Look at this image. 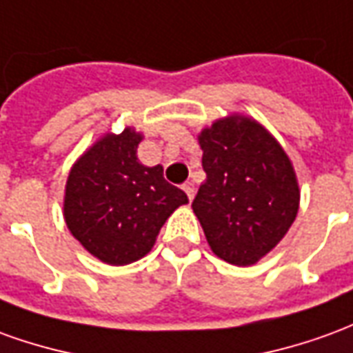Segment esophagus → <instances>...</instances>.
Segmentation results:
<instances>
[{
  "instance_id": "obj_1",
  "label": "esophagus",
  "mask_w": 353,
  "mask_h": 353,
  "mask_svg": "<svg viewBox=\"0 0 353 353\" xmlns=\"http://www.w3.org/2000/svg\"><path fill=\"white\" fill-rule=\"evenodd\" d=\"M183 191H185V194H187V199H189V201H193V196H194L193 183H189V181H187V183H183Z\"/></svg>"
}]
</instances>
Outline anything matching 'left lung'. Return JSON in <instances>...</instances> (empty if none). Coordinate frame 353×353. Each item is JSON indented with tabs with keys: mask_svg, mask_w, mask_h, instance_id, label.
<instances>
[{
	"mask_svg": "<svg viewBox=\"0 0 353 353\" xmlns=\"http://www.w3.org/2000/svg\"><path fill=\"white\" fill-rule=\"evenodd\" d=\"M206 181L193 212L216 256L252 265L285 236L296 218V176L262 125L248 118L218 120L199 137Z\"/></svg>",
	"mask_w": 353,
	"mask_h": 353,
	"instance_id": "8db88e82",
	"label": "left lung"
}]
</instances>
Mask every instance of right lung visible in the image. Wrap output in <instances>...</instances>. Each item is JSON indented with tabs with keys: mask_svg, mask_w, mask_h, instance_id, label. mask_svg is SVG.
Wrapping results in <instances>:
<instances>
[{
	"mask_svg": "<svg viewBox=\"0 0 353 353\" xmlns=\"http://www.w3.org/2000/svg\"><path fill=\"white\" fill-rule=\"evenodd\" d=\"M141 135L125 128L107 135L74 164L66 181V225L101 262L125 265L143 258L187 194L164 179L162 166L137 159Z\"/></svg>",
	"mask_w": 353,
	"mask_h": 353,
	"instance_id": "obj_1",
	"label": "right lung"
}]
</instances>
